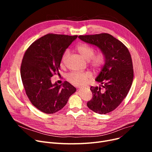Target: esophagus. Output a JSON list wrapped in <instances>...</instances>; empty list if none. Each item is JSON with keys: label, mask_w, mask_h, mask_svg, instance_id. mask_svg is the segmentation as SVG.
Returning a JSON list of instances; mask_svg holds the SVG:
<instances>
[{"label": "esophagus", "mask_w": 152, "mask_h": 152, "mask_svg": "<svg viewBox=\"0 0 152 152\" xmlns=\"http://www.w3.org/2000/svg\"><path fill=\"white\" fill-rule=\"evenodd\" d=\"M79 89H81V87H79Z\"/></svg>", "instance_id": "esophagus-1"}]
</instances>
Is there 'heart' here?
<instances>
[{"mask_svg":"<svg viewBox=\"0 0 152 152\" xmlns=\"http://www.w3.org/2000/svg\"><path fill=\"white\" fill-rule=\"evenodd\" d=\"M76 49L84 59L87 61L90 60L91 65L94 68L100 67L105 61L104 55L101 52L94 55L95 49L88 44H79L77 45ZM69 55V51L68 50L64 52L61 59V65H63L65 63ZM90 77L91 75L88 73L73 72L68 75L69 81L76 86L85 84Z\"/></svg>","mask_w":152,"mask_h":152,"instance_id":"b5f03b06","label":"heart"}]
</instances>
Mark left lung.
<instances>
[{
  "instance_id": "left-lung-1",
  "label": "left lung",
  "mask_w": 152,
  "mask_h": 152,
  "mask_svg": "<svg viewBox=\"0 0 152 152\" xmlns=\"http://www.w3.org/2000/svg\"><path fill=\"white\" fill-rule=\"evenodd\" d=\"M78 38L98 47L104 55V64L95 78L101 84L91 87L93 97L87 105L95 113L107 114L119 106L130 90L134 77L131 54L121 41L107 33Z\"/></svg>"
}]
</instances>
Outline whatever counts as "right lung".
Masks as SVG:
<instances>
[{"instance_id":"right-lung-1","label":"right lung","mask_w":152,"mask_h":152,"mask_svg":"<svg viewBox=\"0 0 152 152\" xmlns=\"http://www.w3.org/2000/svg\"><path fill=\"white\" fill-rule=\"evenodd\" d=\"M77 37L48 34L32 44L24 55L20 69L24 88L32 104L45 113L62 109L76 91L67 81L52 84L51 77L59 73L62 55Z\"/></svg>"}]
</instances>
